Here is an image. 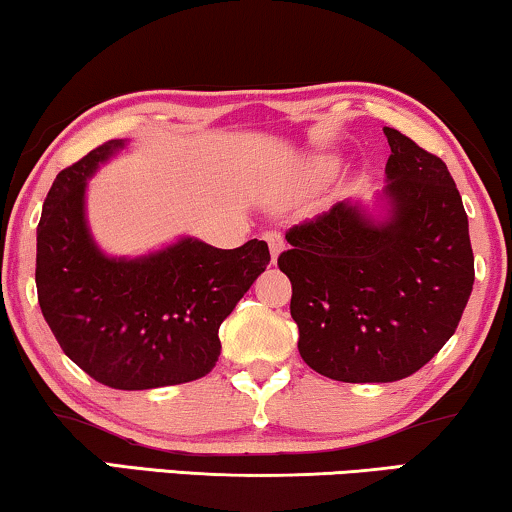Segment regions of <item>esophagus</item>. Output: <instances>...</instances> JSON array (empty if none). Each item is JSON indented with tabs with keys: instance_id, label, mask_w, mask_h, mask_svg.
Listing matches in <instances>:
<instances>
[{
	"instance_id": "obj_1",
	"label": "esophagus",
	"mask_w": 512,
	"mask_h": 512,
	"mask_svg": "<svg viewBox=\"0 0 512 512\" xmlns=\"http://www.w3.org/2000/svg\"><path fill=\"white\" fill-rule=\"evenodd\" d=\"M263 240L268 242L270 254H272V261H277V256H280L282 249H284V237H282V232H277V230H265V232H263Z\"/></svg>"
}]
</instances>
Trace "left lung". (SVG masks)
<instances>
[{"mask_svg":"<svg viewBox=\"0 0 512 512\" xmlns=\"http://www.w3.org/2000/svg\"><path fill=\"white\" fill-rule=\"evenodd\" d=\"M390 218L338 202L287 230L277 265L291 282L298 353L343 383L407 378L459 327L475 282L468 216L447 164L383 129Z\"/></svg>","mask_w":512,"mask_h":512,"instance_id":"8db88e82","label":"left lung"}]
</instances>
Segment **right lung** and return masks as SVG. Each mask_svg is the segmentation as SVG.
I'll list each match as a JSON object with an SVG mask.
<instances>
[{"label": "right lung", "instance_id": "1", "mask_svg": "<svg viewBox=\"0 0 512 512\" xmlns=\"http://www.w3.org/2000/svg\"><path fill=\"white\" fill-rule=\"evenodd\" d=\"M108 141L63 169L37 225V298L63 353L103 386L148 390L207 376L218 329L265 265L268 244L199 240L145 258H108L84 221L86 178L122 148Z\"/></svg>", "mask_w": 512, "mask_h": 512}]
</instances>
